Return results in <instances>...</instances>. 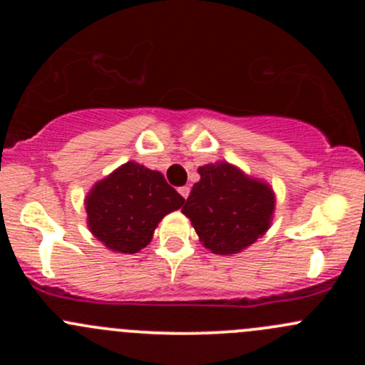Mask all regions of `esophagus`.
I'll use <instances>...</instances> for the list:
<instances>
[{
    "label": "esophagus",
    "instance_id": "esophagus-1",
    "mask_svg": "<svg viewBox=\"0 0 365 365\" xmlns=\"http://www.w3.org/2000/svg\"><path fill=\"white\" fill-rule=\"evenodd\" d=\"M178 192H180V196H182V197H185V200H187V197H189V192H190V189H189V187H187V185H183V187H180V189H178Z\"/></svg>",
    "mask_w": 365,
    "mask_h": 365
}]
</instances>
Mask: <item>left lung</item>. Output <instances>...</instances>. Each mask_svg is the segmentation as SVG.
I'll return each mask as SVG.
<instances>
[{
	"instance_id": "1",
	"label": "left lung",
	"mask_w": 365,
	"mask_h": 365,
	"mask_svg": "<svg viewBox=\"0 0 365 365\" xmlns=\"http://www.w3.org/2000/svg\"><path fill=\"white\" fill-rule=\"evenodd\" d=\"M197 173L201 178L182 212L210 252L238 254L267 233L274 220L275 192L264 180L226 160L201 165Z\"/></svg>"
}]
</instances>
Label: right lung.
I'll return each mask as SVG.
<instances>
[{"instance_id": "1", "label": "right lung", "mask_w": 365, "mask_h": 365, "mask_svg": "<svg viewBox=\"0 0 365 365\" xmlns=\"http://www.w3.org/2000/svg\"><path fill=\"white\" fill-rule=\"evenodd\" d=\"M183 203L160 171L134 160L98 180L84 197L88 230L109 251L121 254L145 249L160 220Z\"/></svg>"}]
</instances>
